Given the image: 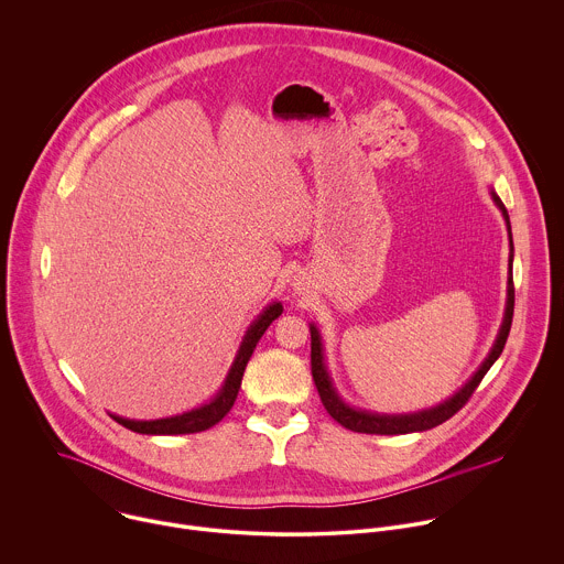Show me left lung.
Masks as SVG:
<instances>
[{
    "label": "left lung",
    "mask_w": 564,
    "mask_h": 564,
    "mask_svg": "<svg viewBox=\"0 0 564 564\" xmlns=\"http://www.w3.org/2000/svg\"><path fill=\"white\" fill-rule=\"evenodd\" d=\"M494 205L500 209L505 223H507V234H509V275H507V302H505V315H502V324L498 328L496 341L489 350V355L485 357V361L478 366V370L465 381L463 388H458L452 397H447L443 403L419 410V412H408V414H379V412H370V410H361L355 408L350 403H346L339 392L333 386V379L328 375L326 361H324V346H322V335L317 330L315 324H311V372H313V381L317 386L319 399L326 408V412L346 430L352 432H364V434H410V432H423L430 427L441 425L443 421H447L449 416H454L471 397V392L478 388L480 379L485 377V372L491 368V364L500 357L509 328H511V317H513V278H511V264H513V242H511V225H509V214L502 205V200L498 198V194L494 189H489Z\"/></svg>",
    "instance_id": "1"
}]
</instances>
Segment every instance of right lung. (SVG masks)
Wrapping results in <instances>:
<instances>
[{"label": "right lung", "instance_id": "1", "mask_svg": "<svg viewBox=\"0 0 564 564\" xmlns=\"http://www.w3.org/2000/svg\"><path fill=\"white\" fill-rule=\"evenodd\" d=\"M282 304L280 302H271L247 328L240 348L236 352V359L225 377V383L220 386V390L216 392L214 399H209L207 403L187 410L183 414H174V416H165V419H152V421H137V419H126L119 414H110L117 423H121L123 427L139 432V434H194V432H203L209 430L212 425H216L234 405L240 383H242V375L245 368L256 350V344L260 341V337L264 335V330L271 326L273 319H278L282 315Z\"/></svg>", "mask_w": 564, "mask_h": 564}]
</instances>
